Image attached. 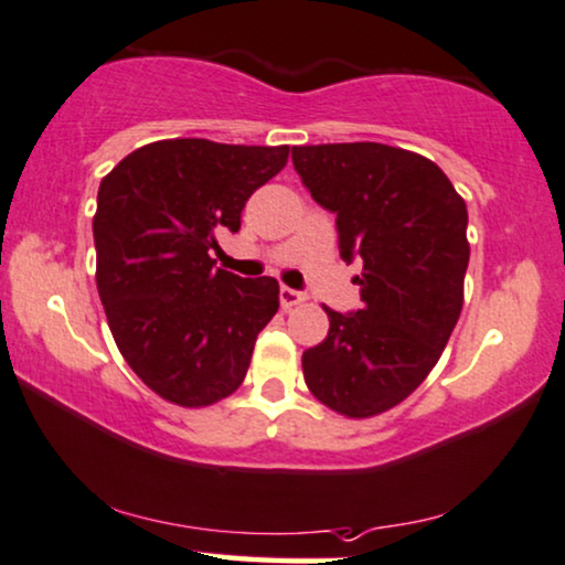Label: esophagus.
Returning <instances> with one entry per match:
<instances>
[{
  "label": "esophagus",
  "mask_w": 565,
  "mask_h": 565,
  "mask_svg": "<svg viewBox=\"0 0 565 565\" xmlns=\"http://www.w3.org/2000/svg\"><path fill=\"white\" fill-rule=\"evenodd\" d=\"M278 300H281L284 310H291V308H297V305H302L305 300H308V297H305L302 291H297V289L281 287V291H278Z\"/></svg>",
  "instance_id": "1"
}]
</instances>
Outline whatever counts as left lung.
<instances>
[{"label": "left lung", "instance_id": "left-lung-1", "mask_svg": "<svg viewBox=\"0 0 565 565\" xmlns=\"http://www.w3.org/2000/svg\"><path fill=\"white\" fill-rule=\"evenodd\" d=\"M291 162L337 215L342 260H363V308H323L329 337L305 350V384L342 416H379L429 376L463 310L466 202L437 162L376 141L291 147Z\"/></svg>", "mask_w": 565, "mask_h": 565}]
</instances>
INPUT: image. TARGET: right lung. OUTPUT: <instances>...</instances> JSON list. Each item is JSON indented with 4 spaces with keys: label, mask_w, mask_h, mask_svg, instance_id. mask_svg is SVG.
I'll use <instances>...</instances> for the list:
<instances>
[{
    "label": "right lung",
    "mask_w": 565,
    "mask_h": 565,
    "mask_svg": "<svg viewBox=\"0 0 565 565\" xmlns=\"http://www.w3.org/2000/svg\"><path fill=\"white\" fill-rule=\"evenodd\" d=\"M289 147L166 139L134 149L99 183L97 289L120 355L154 394L205 407L239 390L278 281L215 268L221 231L287 166Z\"/></svg>",
    "instance_id": "1"
}]
</instances>
